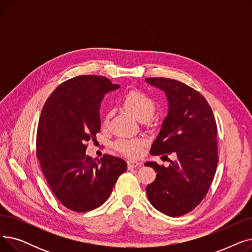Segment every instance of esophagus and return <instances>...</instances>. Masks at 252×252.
<instances>
[{
	"mask_svg": "<svg viewBox=\"0 0 252 252\" xmlns=\"http://www.w3.org/2000/svg\"><path fill=\"white\" fill-rule=\"evenodd\" d=\"M139 166H141V163L139 161H136V160H128L127 161L128 169H133V168H136Z\"/></svg>",
	"mask_w": 252,
	"mask_h": 252,
	"instance_id": "1",
	"label": "esophagus"
}]
</instances>
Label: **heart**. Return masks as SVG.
Wrapping results in <instances>:
<instances>
[{
	"instance_id": "1",
	"label": "heart",
	"mask_w": 252,
	"mask_h": 252,
	"mask_svg": "<svg viewBox=\"0 0 252 252\" xmlns=\"http://www.w3.org/2000/svg\"><path fill=\"white\" fill-rule=\"evenodd\" d=\"M123 105L139 121L149 119L156 108L154 100L147 94L138 90L128 92L123 100ZM108 117L109 116L106 117L105 124L108 123ZM144 145L145 141L143 139L122 138L114 143V148L129 157H138L142 152Z\"/></svg>"
}]
</instances>
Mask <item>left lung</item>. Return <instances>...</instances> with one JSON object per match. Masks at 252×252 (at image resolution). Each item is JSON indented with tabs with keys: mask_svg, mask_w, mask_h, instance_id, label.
Returning a JSON list of instances; mask_svg holds the SVG:
<instances>
[{
	"mask_svg": "<svg viewBox=\"0 0 252 252\" xmlns=\"http://www.w3.org/2000/svg\"><path fill=\"white\" fill-rule=\"evenodd\" d=\"M145 82L163 91L168 104L150 153L177 156L176 160L168 159L167 167L145 163L157 173L146 193L162 214L181 217L202 201L215 178L219 161L216 119L205 98L191 87L163 77H148Z\"/></svg>",
	"mask_w": 252,
	"mask_h": 252,
	"instance_id": "obj_1",
	"label": "left lung"
}]
</instances>
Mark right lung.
<instances>
[{
	"instance_id": "add662e5",
	"label": "right lung",
	"mask_w": 252,
	"mask_h": 252,
	"mask_svg": "<svg viewBox=\"0 0 252 252\" xmlns=\"http://www.w3.org/2000/svg\"><path fill=\"white\" fill-rule=\"evenodd\" d=\"M118 88L100 75L73 77L54 90L39 117L37 159L52 192L76 213L102 205L127 168L119 157L105 154L96 161L86 155L87 142L101 127L104 95Z\"/></svg>"
}]
</instances>
